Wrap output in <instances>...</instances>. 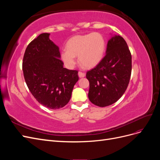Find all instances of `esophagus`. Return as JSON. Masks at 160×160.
<instances>
[{"instance_id":"1","label":"esophagus","mask_w":160,"mask_h":160,"mask_svg":"<svg viewBox=\"0 0 160 160\" xmlns=\"http://www.w3.org/2000/svg\"><path fill=\"white\" fill-rule=\"evenodd\" d=\"M78 75H79L80 78H82V77H84L85 76V72H82L79 71L78 72Z\"/></svg>"}]
</instances>
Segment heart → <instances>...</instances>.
I'll use <instances>...</instances> for the list:
<instances>
[{"mask_svg":"<svg viewBox=\"0 0 160 160\" xmlns=\"http://www.w3.org/2000/svg\"><path fill=\"white\" fill-rule=\"evenodd\" d=\"M105 47V38L99 32L75 35L67 42L66 49L61 52V59L67 68L72 69L78 56L80 64L85 68H93L102 60Z\"/></svg>","mask_w":160,"mask_h":160,"instance_id":"1","label":"heart"}]
</instances>
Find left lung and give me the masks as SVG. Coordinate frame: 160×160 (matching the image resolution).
I'll return each instance as SVG.
<instances>
[{
  "mask_svg": "<svg viewBox=\"0 0 160 160\" xmlns=\"http://www.w3.org/2000/svg\"><path fill=\"white\" fill-rule=\"evenodd\" d=\"M132 72V55L124 38L114 35L108 41L106 55L87 72L88 98L92 103L106 107L115 103L126 90Z\"/></svg>",
  "mask_w": 160,
  "mask_h": 160,
  "instance_id": "8db88e82",
  "label": "left lung"
}]
</instances>
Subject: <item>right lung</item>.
<instances>
[{
    "instance_id": "obj_1",
    "label": "right lung",
    "mask_w": 160,
    "mask_h": 160,
    "mask_svg": "<svg viewBox=\"0 0 160 160\" xmlns=\"http://www.w3.org/2000/svg\"><path fill=\"white\" fill-rule=\"evenodd\" d=\"M49 35L42 33L28 44L22 71L28 88L38 102L57 109L69 103L79 77L77 71L64 68L59 48Z\"/></svg>"
}]
</instances>
